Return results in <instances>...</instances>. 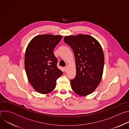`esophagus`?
Masks as SVG:
<instances>
[{
	"mask_svg": "<svg viewBox=\"0 0 129 129\" xmlns=\"http://www.w3.org/2000/svg\"><path fill=\"white\" fill-rule=\"evenodd\" d=\"M64 70H65V72H66L67 71V66H66L65 67H64Z\"/></svg>",
	"mask_w": 129,
	"mask_h": 129,
	"instance_id": "34e87169",
	"label": "esophagus"
}]
</instances>
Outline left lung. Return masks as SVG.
Segmentation results:
<instances>
[{"instance_id":"obj_1","label":"left lung","mask_w":129,"mask_h":129,"mask_svg":"<svg viewBox=\"0 0 129 129\" xmlns=\"http://www.w3.org/2000/svg\"><path fill=\"white\" fill-rule=\"evenodd\" d=\"M65 43L75 54L76 76L70 80L71 88L77 94L86 96L96 89L103 73L104 54L100 43L88 35L68 36Z\"/></svg>"}]
</instances>
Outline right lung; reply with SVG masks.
Instances as JSON below:
<instances>
[{
    "mask_svg": "<svg viewBox=\"0 0 129 129\" xmlns=\"http://www.w3.org/2000/svg\"><path fill=\"white\" fill-rule=\"evenodd\" d=\"M62 38L61 35H41L30 41L26 49L24 66L28 80L39 93L47 94L53 90L56 81L63 75L57 66L53 50Z\"/></svg>",
    "mask_w": 129,
    "mask_h": 129,
    "instance_id": "1",
    "label": "right lung"
}]
</instances>
